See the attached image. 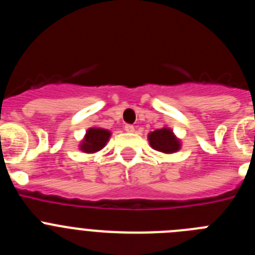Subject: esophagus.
I'll use <instances>...</instances> for the list:
<instances>
[{"label": "esophagus", "instance_id": "esophagus-1", "mask_svg": "<svg viewBox=\"0 0 255 255\" xmlns=\"http://www.w3.org/2000/svg\"><path fill=\"white\" fill-rule=\"evenodd\" d=\"M134 126L132 125H129V124H128V125H125V131L126 132H134Z\"/></svg>", "mask_w": 255, "mask_h": 255}]
</instances>
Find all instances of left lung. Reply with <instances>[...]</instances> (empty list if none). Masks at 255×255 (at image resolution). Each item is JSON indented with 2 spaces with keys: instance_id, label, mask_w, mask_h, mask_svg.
<instances>
[{
  "instance_id": "left-lung-1",
  "label": "left lung",
  "mask_w": 255,
  "mask_h": 255,
  "mask_svg": "<svg viewBox=\"0 0 255 255\" xmlns=\"http://www.w3.org/2000/svg\"><path fill=\"white\" fill-rule=\"evenodd\" d=\"M148 140H149L150 147L154 150H158L162 153H175L180 149L181 143L180 139L176 138V135L168 128H162L148 134Z\"/></svg>"
}]
</instances>
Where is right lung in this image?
I'll return each instance as SVG.
<instances>
[{
    "label": "right lung",
    "mask_w": 255,
    "mask_h": 255,
    "mask_svg": "<svg viewBox=\"0 0 255 255\" xmlns=\"http://www.w3.org/2000/svg\"><path fill=\"white\" fill-rule=\"evenodd\" d=\"M110 136H111L110 130L102 129V128H91L87 130V134L79 148L85 153H96L105 147Z\"/></svg>",
    "instance_id": "right-lung-1"
}]
</instances>
